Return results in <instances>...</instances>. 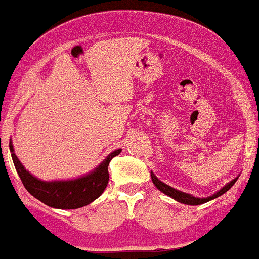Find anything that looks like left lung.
Returning a JSON list of instances; mask_svg holds the SVG:
<instances>
[{"mask_svg": "<svg viewBox=\"0 0 259 259\" xmlns=\"http://www.w3.org/2000/svg\"><path fill=\"white\" fill-rule=\"evenodd\" d=\"M150 175H152V180L153 183H154V185L157 187L158 189L161 192H163L164 194H167V196H170L171 198H174V200H176L178 202H182V203H187V205H201V203H205L207 202V201L210 200H214V198L219 197V196H222L223 193H226V192L228 191V189L232 187L233 184H235V182L237 180L233 179L232 182L228 183L226 187H223V188L221 189L219 192H217L215 194H212V196H210V197L207 198H198V197H193V196H191V194L188 193H184V192H180V191H176V189H174L172 187H170V185L164 184V183H162L161 180L157 179V176L154 175L153 172H150Z\"/></svg>", "mask_w": 259, "mask_h": 259, "instance_id": "obj_1", "label": "left lung"}]
</instances>
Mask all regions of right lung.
<instances>
[{"mask_svg":"<svg viewBox=\"0 0 259 259\" xmlns=\"http://www.w3.org/2000/svg\"><path fill=\"white\" fill-rule=\"evenodd\" d=\"M9 146H10L14 166L24 188L41 202L56 209H79L100 197L109 183L107 167H109L110 161L122 152V149H118L109 154V157L93 172L83 178L66 180V182H42L35 176H32L23 167L14 153L11 141Z\"/></svg>","mask_w":259,"mask_h":259,"instance_id":"add662e5","label":"right lung"}]
</instances>
